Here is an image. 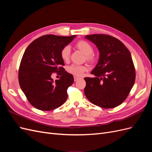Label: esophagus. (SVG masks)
<instances>
[{"mask_svg":"<svg viewBox=\"0 0 152 152\" xmlns=\"http://www.w3.org/2000/svg\"><path fill=\"white\" fill-rule=\"evenodd\" d=\"M79 77H74V81L75 82V81H77L78 80H79Z\"/></svg>","mask_w":152,"mask_h":152,"instance_id":"34e87169","label":"esophagus"}]
</instances>
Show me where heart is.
<instances>
[{"label": "heart", "instance_id": "1", "mask_svg": "<svg viewBox=\"0 0 152 152\" xmlns=\"http://www.w3.org/2000/svg\"><path fill=\"white\" fill-rule=\"evenodd\" d=\"M75 48L79 49L84 54H85V58L86 61L89 63H94L96 60V57L93 54L94 49L91 44L85 40H79L75 44ZM61 58L65 62H68L70 58V49L68 46L64 47L61 50ZM87 70V66L86 65H72L68 68V73L80 77L83 73Z\"/></svg>", "mask_w": 152, "mask_h": 152}]
</instances>
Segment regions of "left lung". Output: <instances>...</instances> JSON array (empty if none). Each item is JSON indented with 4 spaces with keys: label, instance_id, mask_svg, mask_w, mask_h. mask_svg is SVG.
Wrapping results in <instances>:
<instances>
[{
    "label": "left lung",
    "instance_id": "1",
    "mask_svg": "<svg viewBox=\"0 0 152 152\" xmlns=\"http://www.w3.org/2000/svg\"><path fill=\"white\" fill-rule=\"evenodd\" d=\"M86 38L99 49V61L91 72L96 77H85L84 93L89 102L103 108L117 107L126 100L134 86L136 71L131 53L121 40L106 34Z\"/></svg>",
    "mask_w": 152,
    "mask_h": 152
}]
</instances>
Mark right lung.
<instances>
[{
	"mask_svg": "<svg viewBox=\"0 0 152 152\" xmlns=\"http://www.w3.org/2000/svg\"><path fill=\"white\" fill-rule=\"evenodd\" d=\"M76 37L45 35L34 40L23 55L18 72L21 90L37 109L50 111L66 102L73 77L65 71L61 50ZM53 72L61 77L54 81Z\"/></svg>",
	"mask_w": 152,
	"mask_h": 152,
	"instance_id": "right-lung-1",
	"label": "right lung"
}]
</instances>
